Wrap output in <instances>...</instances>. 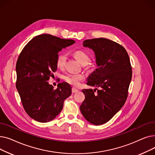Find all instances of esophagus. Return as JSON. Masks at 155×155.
<instances>
[{
    "mask_svg": "<svg viewBox=\"0 0 155 155\" xmlns=\"http://www.w3.org/2000/svg\"><path fill=\"white\" fill-rule=\"evenodd\" d=\"M71 92H72V93H77L78 92V90H77V88H75L74 87H73L71 88Z\"/></svg>",
    "mask_w": 155,
    "mask_h": 155,
    "instance_id": "esophagus-1",
    "label": "esophagus"
}]
</instances>
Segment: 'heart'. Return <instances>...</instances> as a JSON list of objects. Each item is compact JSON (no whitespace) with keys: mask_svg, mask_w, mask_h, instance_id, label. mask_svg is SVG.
<instances>
[{"mask_svg":"<svg viewBox=\"0 0 155 155\" xmlns=\"http://www.w3.org/2000/svg\"><path fill=\"white\" fill-rule=\"evenodd\" d=\"M73 56L75 59L82 65H86L90 61V57L82 50H77L73 52ZM67 61V56L64 53H59L56 58V65L58 68L63 69ZM85 78L83 74H68L64 77L66 82L73 86H78L81 81Z\"/></svg>","mask_w":155,"mask_h":155,"instance_id":"1","label":"heart"}]
</instances>
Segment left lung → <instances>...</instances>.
I'll list each match as a JSON object with an SVG mask.
<instances>
[{"mask_svg":"<svg viewBox=\"0 0 155 155\" xmlns=\"http://www.w3.org/2000/svg\"><path fill=\"white\" fill-rule=\"evenodd\" d=\"M83 44L94 51L97 65L88 77L87 85L99 87V90H82L85 98L80 109L89 123L101 125L112 119L124 105L132 78V67L125 48L113 41L95 38L85 40Z\"/></svg>","mask_w":155,"mask_h":155,"instance_id":"1","label":"left lung"}]
</instances>
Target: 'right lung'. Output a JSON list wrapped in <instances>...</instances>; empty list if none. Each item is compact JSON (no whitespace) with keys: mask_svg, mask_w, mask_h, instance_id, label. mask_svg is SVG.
Wrapping results in <instances>:
<instances>
[{"mask_svg":"<svg viewBox=\"0 0 155 155\" xmlns=\"http://www.w3.org/2000/svg\"><path fill=\"white\" fill-rule=\"evenodd\" d=\"M75 43L43 34L32 38L20 53L15 67L16 88L24 110L35 120L47 123L54 119L71 94L68 83H60L54 89L47 81L57 70L58 52Z\"/></svg>","mask_w":155,"mask_h":155,"instance_id":"1","label":"right lung"}]
</instances>
